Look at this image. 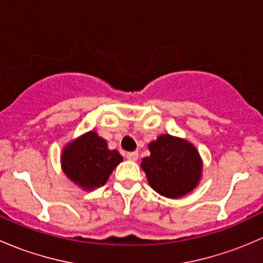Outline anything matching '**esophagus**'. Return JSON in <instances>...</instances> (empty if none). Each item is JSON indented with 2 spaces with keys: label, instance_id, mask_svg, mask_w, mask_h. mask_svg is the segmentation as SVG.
<instances>
[{
  "label": "esophagus",
  "instance_id": "34e87169",
  "mask_svg": "<svg viewBox=\"0 0 263 263\" xmlns=\"http://www.w3.org/2000/svg\"><path fill=\"white\" fill-rule=\"evenodd\" d=\"M126 158L131 161H136L137 159H139V153H137V151H131V153H127Z\"/></svg>",
  "mask_w": 263,
  "mask_h": 263
}]
</instances>
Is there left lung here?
Listing matches in <instances>:
<instances>
[{
  "label": "left lung",
  "mask_w": 263,
  "mask_h": 263,
  "mask_svg": "<svg viewBox=\"0 0 263 263\" xmlns=\"http://www.w3.org/2000/svg\"><path fill=\"white\" fill-rule=\"evenodd\" d=\"M150 156L142 159L150 187L161 196L179 198L197 187L202 160L197 148L187 140L160 135L148 144Z\"/></svg>",
  "instance_id": "1"
}]
</instances>
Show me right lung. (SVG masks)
<instances>
[{
  "label": "right lung",
  "instance_id": "1",
  "mask_svg": "<svg viewBox=\"0 0 263 263\" xmlns=\"http://www.w3.org/2000/svg\"><path fill=\"white\" fill-rule=\"evenodd\" d=\"M122 160L118 151L109 150L107 141L94 131L68 142L61 155L65 174L84 191L104 185Z\"/></svg>",
  "mask_w": 263,
  "mask_h": 263
}]
</instances>
